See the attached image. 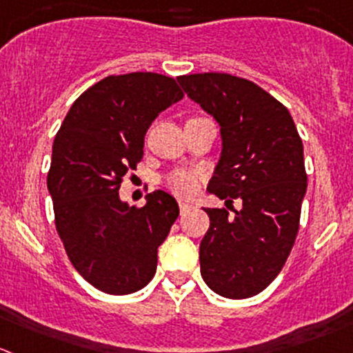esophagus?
I'll use <instances>...</instances> for the list:
<instances>
[{
  "label": "esophagus",
  "instance_id": "1",
  "mask_svg": "<svg viewBox=\"0 0 353 353\" xmlns=\"http://www.w3.org/2000/svg\"><path fill=\"white\" fill-rule=\"evenodd\" d=\"M189 210H192V204L180 203V211H182V213H187V211H189Z\"/></svg>",
  "mask_w": 353,
  "mask_h": 353
}]
</instances>
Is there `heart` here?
Listing matches in <instances>:
<instances>
[{
    "instance_id": "heart-1",
    "label": "heart",
    "mask_w": 353,
    "mask_h": 353,
    "mask_svg": "<svg viewBox=\"0 0 353 353\" xmlns=\"http://www.w3.org/2000/svg\"><path fill=\"white\" fill-rule=\"evenodd\" d=\"M201 179H203V171L174 170L166 176V185L176 196L192 197L199 190Z\"/></svg>"
}]
</instances>
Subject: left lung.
<instances>
[{
  "mask_svg": "<svg viewBox=\"0 0 353 353\" xmlns=\"http://www.w3.org/2000/svg\"><path fill=\"white\" fill-rule=\"evenodd\" d=\"M183 92L220 124L221 156L208 190L239 211L204 208L201 275L232 300L261 293L293 250L305 192L303 143L290 110L248 79L223 72L180 76Z\"/></svg>",
  "mask_w": 353,
  "mask_h": 353,
  "instance_id": "left-lung-1",
  "label": "left lung"
}]
</instances>
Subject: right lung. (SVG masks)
I'll return each mask as SVG.
<instances>
[{"label":"right lung","mask_w":353,"mask_h":353,"mask_svg":"<svg viewBox=\"0 0 353 353\" xmlns=\"http://www.w3.org/2000/svg\"><path fill=\"white\" fill-rule=\"evenodd\" d=\"M182 99L163 74L107 76L76 99L55 135L46 183L57 232L74 268L107 294L150 283L157 248L179 218V204L164 190L135 208L119 199V187L142 161L152 121Z\"/></svg>","instance_id":"obj_1"}]
</instances>
